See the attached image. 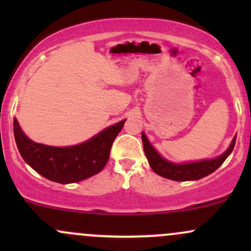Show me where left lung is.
I'll list each match as a JSON object with an SVG mask.
<instances>
[{
    "mask_svg": "<svg viewBox=\"0 0 251 251\" xmlns=\"http://www.w3.org/2000/svg\"><path fill=\"white\" fill-rule=\"evenodd\" d=\"M142 140L144 146V152H145L146 158H148L150 166L153 170L157 175L162 176L164 178H168L171 180L177 181H186V180H198L201 178L209 176L210 174L216 171L224 160L229 157L232 150L235 148L236 143V135L232 139L231 144L227 148L224 153H222L218 157L212 158V159L205 160H198V162H190V163H172L163 158L162 155L158 153V151L151 143L149 142L146 134L142 133Z\"/></svg>",
    "mask_w": 251,
    "mask_h": 251,
    "instance_id": "8db88e82",
    "label": "left lung"
}]
</instances>
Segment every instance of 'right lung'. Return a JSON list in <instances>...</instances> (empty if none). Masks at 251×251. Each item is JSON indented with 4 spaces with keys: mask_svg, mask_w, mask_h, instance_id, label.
<instances>
[{
    "mask_svg": "<svg viewBox=\"0 0 251 251\" xmlns=\"http://www.w3.org/2000/svg\"><path fill=\"white\" fill-rule=\"evenodd\" d=\"M125 120L74 146H50L30 140L14 118V135L20 154L37 174L60 184L76 183L99 174L108 162L112 144Z\"/></svg>",
    "mask_w": 251,
    "mask_h": 251,
    "instance_id": "right-lung-1",
    "label": "right lung"
}]
</instances>
